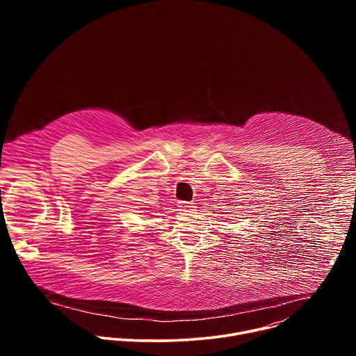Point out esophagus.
Returning a JSON list of instances; mask_svg holds the SVG:
<instances>
[{
  "mask_svg": "<svg viewBox=\"0 0 356 356\" xmlns=\"http://www.w3.org/2000/svg\"><path fill=\"white\" fill-rule=\"evenodd\" d=\"M179 209H180L181 211L191 210V209H194V202H190V201H179Z\"/></svg>",
  "mask_w": 356,
  "mask_h": 356,
  "instance_id": "obj_1",
  "label": "esophagus"
}]
</instances>
